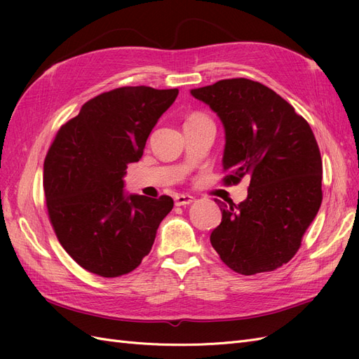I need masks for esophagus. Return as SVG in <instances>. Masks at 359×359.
<instances>
[{
  "label": "esophagus",
  "mask_w": 359,
  "mask_h": 359,
  "mask_svg": "<svg viewBox=\"0 0 359 359\" xmlns=\"http://www.w3.org/2000/svg\"><path fill=\"white\" fill-rule=\"evenodd\" d=\"M191 202H194V199L189 194H177L175 196V205L177 206H184V205H190Z\"/></svg>",
  "instance_id": "esophagus-1"
}]
</instances>
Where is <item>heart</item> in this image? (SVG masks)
I'll return each mask as SVG.
<instances>
[{"mask_svg": "<svg viewBox=\"0 0 359 359\" xmlns=\"http://www.w3.org/2000/svg\"><path fill=\"white\" fill-rule=\"evenodd\" d=\"M202 118H206L203 114H193L189 116L187 121H191V119H202Z\"/></svg>", "mask_w": 359, "mask_h": 359, "instance_id": "obj_1", "label": "heart"}]
</instances>
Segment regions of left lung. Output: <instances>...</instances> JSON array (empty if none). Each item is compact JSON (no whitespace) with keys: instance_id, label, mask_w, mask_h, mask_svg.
I'll return each instance as SVG.
<instances>
[{"instance_id":"left-lung-1","label":"left lung","mask_w":359,"mask_h":359,"mask_svg":"<svg viewBox=\"0 0 359 359\" xmlns=\"http://www.w3.org/2000/svg\"><path fill=\"white\" fill-rule=\"evenodd\" d=\"M224 127L226 184L250 178L247 199L217 201L222 223L210 240L223 262L243 276L287 264L322 203V158L309 123L268 86L223 79L190 91Z\"/></svg>"}]
</instances>
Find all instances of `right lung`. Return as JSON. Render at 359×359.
<instances>
[{
	"instance_id": "obj_1",
	"label": "right lung",
	"mask_w": 359,
	"mask_h": 359,
	"mask_svg": "<svg viewBox=\"0 0 359 359\" xmlns=\"http://www.w3.org/2000/svg\"><path fill=\"white\" fill-rule=\"evenodd\" d=\"M177 95V88L144 85L103 93L58 130L48 151L43 189L49 220L62 248L93 274L132 273L173 208L169 196L126 194L123 178Z\"/></svg>"
}]
</instances>
